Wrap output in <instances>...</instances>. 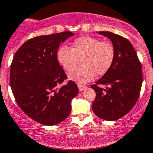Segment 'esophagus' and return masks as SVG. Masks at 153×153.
<instances>
[{
  "label": "esophagus",
  "mask_w": 153,
  "mask_h": 153,
  "mask_svg": "<svg viewBox=\"0 0 153 153\" xmlns=\"http://www.w3.org/2000/svg\"><path fill=\"white\" fill-rule=\"evenodd\" d=\"M78 89H79L80 92H82V91H84V89H86V86H85L81 85V84H78Z\"/></svg>",
  "instance_id": "esophagus-1"
}]
</instances>
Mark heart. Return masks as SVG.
Segmentation results:
<instances>
[{"mask_svg": "<svg viewBox=\"0 0 153 153\" xmlns=\"http://www.w3.org/2000/svg\"><path fill=\"white\" fill-rule=\"evenodd\" d=\"M82 58L81 67L71 70ZM58 64L69 72V78L78 84L92 80L95 75L101 76L112 67L115 58V49L109 41H101L92 36H82L72 42V47L61 46L56 53Z\"/></svg>", "mask_w": 153, "mask_h": 153, "instance_id": "obj_1", "label": "heart"}]
</instances>
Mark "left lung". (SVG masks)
I'll return each mask as SVG.
<instances>
[{"label": "left lung", "instance_id": "obj_1", "mask_svg": "<svg viewBox=\"0 0 153 153\" xmlns=\"http://www.w3.org/2000/svg\"><path fill=\"white\" fill-rule=\"evenodd\" d=\"M112 41L115 58L112 67L91 88L96 97L92 104L101 119L115 121L129 112L137 102L143 81L142 68L136 52L126 38L111 32H98ZM98 85L108 86L103 89Z\"/></svg>", "mask_w": 153, "mask_h": 153}]
</instances>
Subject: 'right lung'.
<instances>
[{
  "instance_id": "add662e5",
  "label": "right lung",
  "mask_w": 153,
  "mask_h": 153,
  "mask_svg": "<svg viewBox=\"0 0 153 153\" xmlns=\"http://www.w3.org/2000/svg\"><path fill=\"white\" fill-rule=\"evenodd\" d=\"M71 32L41 35L26 41L15 54L10 67V86L18 105L34 121L52 126L71 112V101L78 93L58 64L56 53Z\"/></svg>"
}]
</instances>
